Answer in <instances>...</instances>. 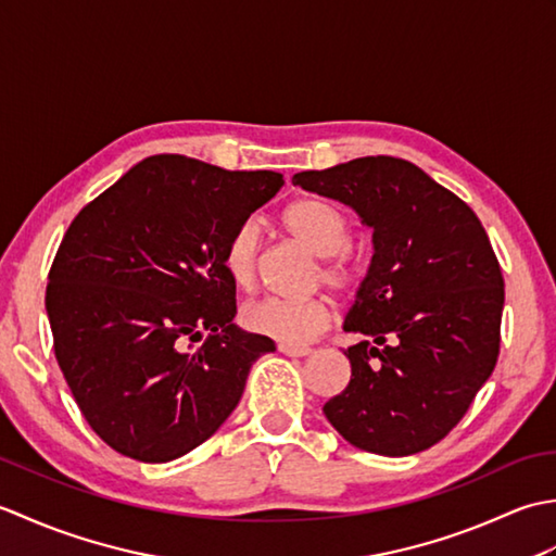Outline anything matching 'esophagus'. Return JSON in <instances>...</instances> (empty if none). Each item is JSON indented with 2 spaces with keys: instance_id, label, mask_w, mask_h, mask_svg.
<instances>
[{
  "instance_id": "esophagus-1",
  "label": "esophagus",
  "mask_w": 556,
  "mask_h": 556,
  "mask_svg": "<svg viewBox=\"0 0 556 556\" xmlns=\"http://www.w3.org/2000/svg\"><path fill=\"white\" fill-rule=\"evenodd\" d=\"M279 351L291 358H305L313 353V349H308V346H289V344H279Z\"/></svg>"
}]
</instances>
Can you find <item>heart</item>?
Segmentation results:
<instances>
[{
  "instance_id": "heart-1",
  "label": "heart",
  "mask_w": 556,
  "mask_h": 556,
  "mask_svg": "<svg viewBox=\"0 0 556 556\" xmlns=\"http://www.w3.org/2000/svg\"><path fill=\"white\" fill-rule=\"evenodd\" d=\"M287 231L317 257H323L317 281H325L341 293H353L365 277V260L353 248L351 219L332 200L301 198L281 215ZM260 229L245 219L233 229L224 245L222 263L229 279L241 291H253L257 285ZM332 323V303L325 296L303 301L265 299L243 311V325L255 334L279 341V344L303 346L320 337Z\"/></svg>"
}]
</instances>
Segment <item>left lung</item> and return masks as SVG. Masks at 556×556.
I'll return each instance as SVG.
<instances>
[{
  "instance_id": "1",
  "label": "left lung",
  "mask_w": 556,
  "mask_h": 556,
  "mask_svg": "<svg viewBox=\"0 0 556 556\" xmlns=\"http://www.w3.org/2000/svg\"><path fill=\"white\" fill-rule=\"evenodd\" d=\"M293 186L353 207L375 253L344 329L351 382L325 416L382 456L430 448L456 428L500 356L504 279L476 212L413 162L377 155Z\"/></svg>"
}]
</instances>
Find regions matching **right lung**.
<instances>
[{"mask_svg": "<svg viewBox=\"0 0 556 556\" xmlns=\"http://www.w3.org/2000/svg\"><path fill=\"white\" fill-rule=\"evenodd\" d=\"M277 172L152 155L83 207L50 267L45 308L76 404L114 452L164 464L203 444L275 341L236 327L222 255L277 195ZM207 331L198 350L187 346Z\"/></svg>", "mask_w": 556, "mask_h": 556, "instance_id": "1", "label": "right lung"}]
</instances>
